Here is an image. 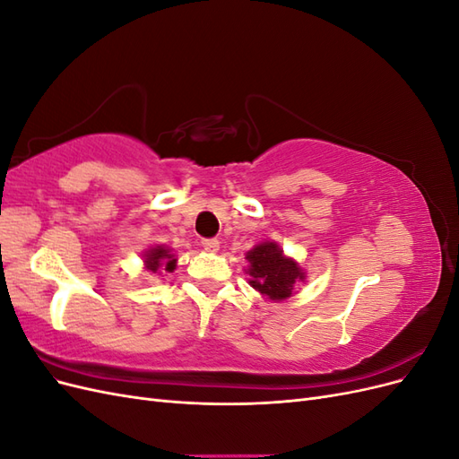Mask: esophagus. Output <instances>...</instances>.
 Wrapping results in <instances>:
<instances>
[{"label":"esophagus","mask_w":459,"mask_h":459,"mask_svg":"<svg viewBox=\"0 0 459 459\" xmlns=\"http://www.w3.org/2000/svg\"><path fill=\"white\" fill-rule=\"evenodd\" d=\"M203 248L206 253H218L220 251V241L218 239H203Z\"/></svg>","instance_id":"esophagus-1"}]
</instances>
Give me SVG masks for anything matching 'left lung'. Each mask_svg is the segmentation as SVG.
<instances>
[{"label": "left lung", "instance_id": "obj_1", "mask_svg": "<svg viewBox=\"0 0 459 459\" xmlns=\"http://www.w3.org/2000/svg\"><path fill=\"white\" fill-rule=\"evenodd\" d=\"M248 266V285L273 302L293 297L295 285L307 281L300 264L283 253L275 241H262L245 255Z\"/></svg>", "mask_w": 459, "mask_h": 459}]
</instances>
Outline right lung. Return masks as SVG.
<instances>
[{
    "instance_id": "right-lung-1",
    "label": "right lung",
    "mask_w": 459,
    "mask_h": 459,
    "mask_svg": "<svg viewBox=\"0 0 459 459\" xmlns=\"http://www.w3.org/2000/svg\"><path fill=\"white\" fill-rule=\"evenodd\" d=\"M178 258L174 255V248L166 245H152L143 253V268L151 273H172L176 270Z\"/></svg>"
}]
</instances>
